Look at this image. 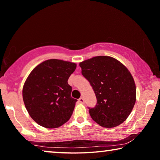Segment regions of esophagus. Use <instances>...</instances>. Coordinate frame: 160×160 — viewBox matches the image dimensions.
I'll use <instances>...</instances> for the list:
<instances>
[{
	"mask_svg": "<svg viewBox=\"0 0 160 160\" xmlns=\"http://www.w3.org/2000/svg\"><path fill=\"white\" fill-rule=\"evenodd\" d=\"M78 102H79L80 103H84V99H83V97H81L79 99H78Z\"/></svg>",
	"mask_w": 160,
	"mask_h": 160,
	"instance_id": "obj_1",
	"label": "esophagus"
}]
</instances>
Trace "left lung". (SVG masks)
Here are the masks:
<instances>
[{
	"label": "left lung",
	"mask_w": 160,
	"mask_h": 160,
	"mask_svg": "<svg viewBox=\"0 0 160 160\" xmlns=\"http://www.w3.org/2000/svg\"><path fill=\"white\" fill-rule=\"evenodd\" d=\"M79 66L97 98L96 106L88 108L91 118L104 128L122 123L136 101L135 83L130 72L118 60L108 56L93 57Z\"/></svg>",
	"instance_id": "obj_1"
}]
</instances>
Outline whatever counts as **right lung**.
<instances>
[{
    "mask_svg": "<svg viewBox=\"0 0 160 160\" xmlns=\"http://www.w3.org/2000/svg\"><path fill=\"white\" fill-rule=\"evenodd\" d=\"M76 67L75 63L52 59L29 74L22 88L23 101L38 125L57 128L69 120L77 100L71 96L72 88L67 81Z\"/></svg>",
    "mask_w": 160,
    "mask_h": 160,
    "instance_id": "add662e5",
    "label": "right lung"
}]
</instances>
